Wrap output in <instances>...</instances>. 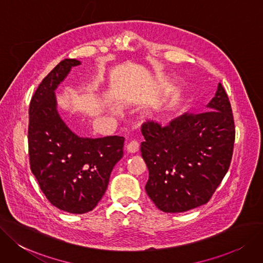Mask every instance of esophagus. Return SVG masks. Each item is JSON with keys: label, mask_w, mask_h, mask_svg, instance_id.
<instances>
[{"label": "esophagus", "mask_w": 263, "mask_h": 263, "mask_svg": "<svg viewBox=\"0 0 263 263\" xmlns=\"http://www.w3.org/2000/svg\"><path fill=\"white\" fill-rule=\"evenodd\" d=\"M126 150H127L128 153H136L139 150V143L137 141L133 140L126 144Z\"/></svg>", "instance_id": "esophagus-1"}]
</instances>
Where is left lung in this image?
<instances>
[{"mask_svg": "<svg viewBox=\"0 0 263 263\" xmlns=\"http://www.w3.org/2000/svg\"><path fill=\"white\" fill-rule=\"evenodd\" d=\"M203 113H184L170 125L141 126V155L149 170L146 194L164 213L206 204L229 171L235 126L229 97L219 83Z\"/></svg>", "mask_w": 263, "mask_h": 263, "instance_id": "left-lung-1", "label": "left lung"}]
</instances>
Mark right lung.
<instances>
[{"instance_id":"1","label":"right lung","mask_w":263,"mask_h":263,"mask_svg":"<svg viewBox=\"0 0 263 263\" xmlns=\"http://www.w3.org/2000/svg\"><path fill=\"white\" fill-rule=\"evenodd\" d=\"M80 64L77 59L60 61L42 81L29 107L31 172L48 201L71 214H85L97 206L124 145L120 136L79 137L60 118L55 89Z\"/></svg>"}]
</instances>
